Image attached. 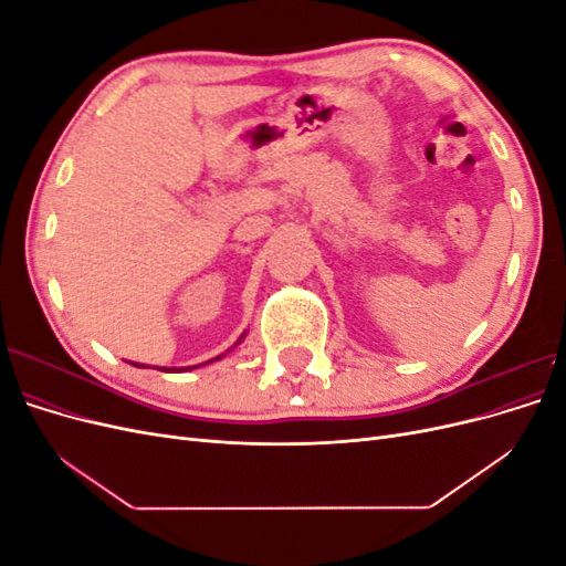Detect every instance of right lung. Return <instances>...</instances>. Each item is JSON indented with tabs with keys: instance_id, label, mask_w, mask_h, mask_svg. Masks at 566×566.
Wrapping results in <instances>:
<instances>
[{
	"instance_id": "obj_1",
	"label": "right lung",
	"mask_w": 566,
	"mask_h": 566,
	"mask_svg": "<svg viewBox=\"0 0 566 566\" xmlns=\"http://www.w3.org/2000/svg\"><path fill=\"white\" fill-rule=\"evenodd\" d=\"M243 337H245V333H243L241 337H238V342H235V345H233V347H238V345H241V339H243ZM233 347H231V349H233ZM231 349H227V352H231ZM221 356H227V354H219V356L210 358V361H205V364H212V361H219V358H221ZM205 364H198V366H193V368H200V366H205ZM132 366H139V364H132ZM142 368H146V366H142ZM158 370H163V368H158ZM175 370H184V368H165V373H175ZM186 370H188V368H186Z\"/></svg>"
}]
</instances>
